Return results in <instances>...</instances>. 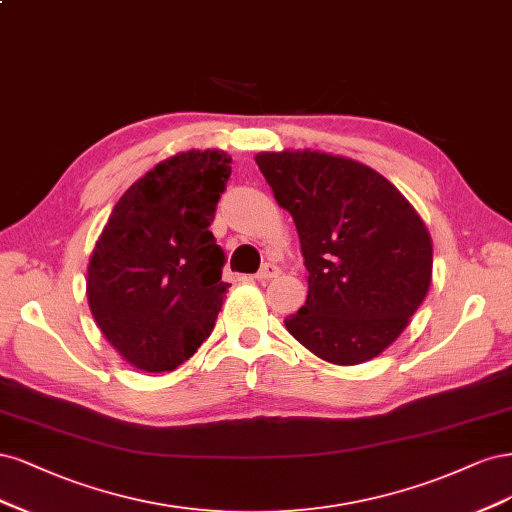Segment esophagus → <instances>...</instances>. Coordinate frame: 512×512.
I'll list each match as a JSON object with an SVG mask.
<instances>
[{"label":"esophagus","mask_w":512,"mask_h":512,"mask_svg":"<svg viewBox=\"0 0 512 512\" xmlns=\"http://www.w3.org/2000/svg\"><path fill=\"white\" fill-rule=\"evenodd\" d=\"M280 274V268L276 266V263H263L261 270L255 274L257 280H261V283H266V280H272Z\"/></svg>","instance_id":"1"}]
</instances>
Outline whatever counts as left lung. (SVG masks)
<instances>
[{"mask_svg": "<svg viewBox=\"0 0 512 512\" xmlns=\"http://www.w3.org/2000/svg\"><path fill=\"white\" fill-rule=\"evenodd\" d=\"M257 166L295 223L308 270L289 334L336 366L398 340L432 283V238L417 210L364 163L319 151L259 153Z\"/></svg>", "mask_w": 512, "mask_h": 512, "instance_id": "obj_1", "label": "left lung"}]
</instances>
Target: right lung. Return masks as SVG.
I'll list each match as a JSON object with an SVG mask.
<instances>
[{"mask_svg":"<svg viewBox=\"0 0 512 512\" xmlns=\"http://www.w3.org/2000/svg\"><path fill=\"white\" fill-rule=\"evenodd\" d=\"M223 151L178 153L114 204L87 268V300L106 340L131 366L172 372L200 349L227 283L210 232L232 174Z\"/></svg>","mask_w":512,"mask_h":512,"instance_id":"1","label":"right lung"}]
</instances>
